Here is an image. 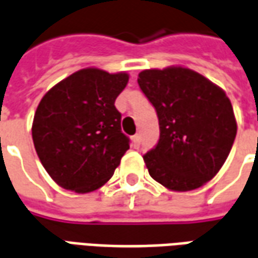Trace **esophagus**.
Segmentation results:
<instances>
[{"label": "esophagus", "instance_id": "esophagus-1", "mask_svg": "<svg viewBox=\"0 0 258 258\" xmlns=\"http://www.w3.org/2000/svg\"><path fill=\"white\" fill-rule=\"evenodd\" d=\"M133 141H134V144H135V145H138V144H140V141H141L140 134H135L134 137H133Z\"/></svg>", "mask_w": 258, "mask_h": 258}]
</instances>
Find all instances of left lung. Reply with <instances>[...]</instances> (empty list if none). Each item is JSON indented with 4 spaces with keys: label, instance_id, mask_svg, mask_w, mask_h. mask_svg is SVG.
<instances>
[{
    "label": "left lung",
    "instance_id": "1",
    "mask_svg": "<svg viewBox=\"0 0 258 258\" xmlns=\"http://www.w3.org/2000/svg\"><path fill=\"white\" fill-rule=\"evenodd\" d=\"M138 84L160 127L157 145L144 156L151 177L177 192L203 186L220 171L236 137L227 94L182 66L144 70Z\"/></svg>",
    "mask_w": 258,
    "mask_h": 258
}]
</instances>
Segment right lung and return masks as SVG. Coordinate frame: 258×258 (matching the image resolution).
<instances>
[{
    "mask_svg": "<svg viewBox=\"0 0 258 258\" xmlns=\"http://www.w3.org/2000/svg\"><path fill=\"white\" fill-rule=\"evenodd\" d=\"M127 83L124 72L87 68L42 96L31 134L40 162L59 186L88 194L112 178L130 149L114 106Z\"/></svg>",
    "mask_w": 258,
    "mask_h": 258,
    "instance_id": "1",
    "label": "right lung"
}]
</instances>
